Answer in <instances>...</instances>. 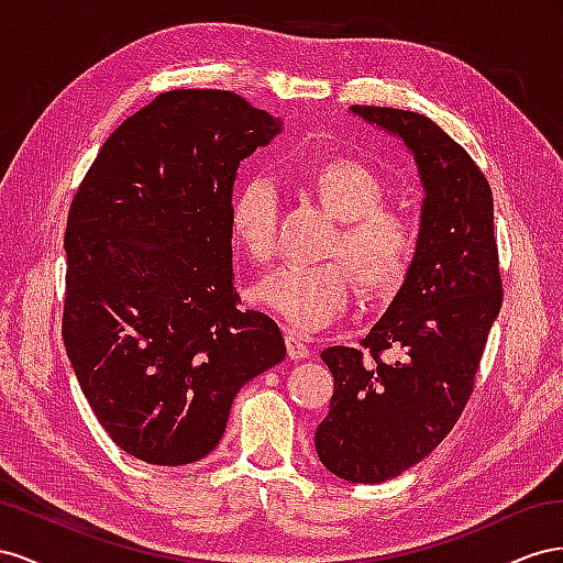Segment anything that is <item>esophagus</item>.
Masks as SVG:
<instances>
[{
	"mask_svg": "<svg viewBox=\"0 0 563 563\" xmlns=\"http://www.w3.org/2000/svg\"><path fill=\"white\" fill-rule=\"evenodd\" d=\"M285 346H287V356H290L292 361H303V358H309V346H307V342L301 340L299 334H295V332H287L285 334Z\"/></svg>",
	"mask_w": 563,
	"mask_h": 563,
	"instance_id": "obj_1",
	"label": "esophagus"
}]
</instances>
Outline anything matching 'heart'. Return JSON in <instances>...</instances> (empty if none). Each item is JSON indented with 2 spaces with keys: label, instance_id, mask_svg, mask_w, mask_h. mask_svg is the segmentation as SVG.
<instances>
[{
  "label": "heart",
  "instance_id": "heart-1",
  "mask_svg": "<svg viewBox=\"0 0 563 563\" xmlns=\"http://www.w3.org/2000/svg\"><path fill=\"white\" fill-rule=\"evenodd\" d=\"M299 184L340 221L328 254L342 256L361 295L391 297L412 268L420 231L406 212L384 205L389 190L379 172L363 159L332 155L303 167ZM231 233L252 262L273 260L278 247V190L266 176H250L238 188ZM345 267L340 262L283 266L260 280L254 299L295 332L323 330L344 313L351 299L353 283Z\"/></svg>",
  "mask_w": 563,
  "mask_h": 563
}]
</instances>
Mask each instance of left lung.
I'll list each match as a JSON object with an SVG mask.
<instances>
[{"instance_id":"8db88e82","label":"left lung","mask_w":563,"mask_h":563,"mask_svg":"<svg viewBox=\"0 0 563 563\" xmlns=\"http://www.w3.org/2000/svg\"><path fill=\"white\" fill-rule=\"evenodd\" d=\"M351 112L404 143L424 190L412 268L361 342L367 351L320 353L334 394L316 429V453L334 476L382 484L427 457L455 427L503 307V283L493 192L467 151L420 112ZM387 347L391 362L380 358Z\"/></svg>"}]
</instances>
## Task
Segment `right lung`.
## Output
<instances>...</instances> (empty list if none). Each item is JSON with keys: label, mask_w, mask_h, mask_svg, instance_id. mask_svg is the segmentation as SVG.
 I'll use <instances>...</instances> for the list:
<instances>
[{"label": "right lung", "mask_w": 563, "mask_h": 563, "mask_svg": "<svg viewBox=\"0 0 563 563\" xmlns=\"http://www.w3.org/2000/svg\"><path fill=\"white\" fill-rule=\"evenodd\" d=\"M283 122L231 91L176 89L96 155L66 229L63 342L93 415L159 467L210 455L235 394L285 358L283 332L238 309V165Z\"/></svg>", "instance_id": "add662e5"}]
</instances>
